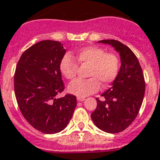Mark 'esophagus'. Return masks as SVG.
Masks as SVG:
<instances>
[{
    "label": "esophagus",
    "mask_w": 160,
    "mask_h": 160,
    "mask_svg": "<svg viewBox=\"0 0 160 160\" xmlns=\"http://www.w3.org/2000/svg\"><path fill=\"white\" fill-rule=\"evenodd\" d=\"M77 100L78 101H84L85 100V97H77Z\"/></svg>",
    "instance_id": "1"
}]
</instances>
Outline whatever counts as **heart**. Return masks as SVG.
Listing matches in <instances>:
<instances>
[{"label": "heart", "mask_w": 160, "mask_h": 160, "mask_svg": "<svg viewBox=\"0 0 160 160\" xmlns=\"http://www.w3.org/2000/svg\"><path fill=\"white\" fill-rule=\"evenodd\" d=\"M78 63L89 65L87 80H75L68 86L69 92L79 97H85L100 90V84L108 86L118 76L120 60L115 54L106 53L98 46H85L74 54ZM61 74L68 80H73L77 75L78 64L70 55L63 56L60 62Z\"/></svg>", "instance_id": "obj_1"}]
</instances>
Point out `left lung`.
Wrapping results in <instances>:
<instances>
[{
  "label": "left lung",
  "instance_id": "8db88e82",
  "mask_svg": "<svg viewBox=\"0 0 160 160\" xmlns=\"http://www.w3.org/2000/svg\"><path fill=\"white\" fill-rule=\"evenodd\" d=\"M98 42L113 46L119 53L121 65L111 87L101 95L105 100L96 99L91 119L100 129L115 134L128 128L138 115L145 91L144 78L139 60L128 46L114 40Z\"/></svg>",
  "mask_w": 160,
  "mask_h": 160
}]
</instances>
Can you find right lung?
Masks as SVG:
<instances>
[{"instance_id":"obj_1","label":"right lung","mask_w":160,"mask_h":160,"mask_svg":"<svg viewBox=\"0 0 160 160\" xmlns=\"http://www.w3.org/2000/svg\"><path fill=\"white\" fill-rule=\"evenodd\" d=\"M65 51L59 41H40L21 55L16 65L14 89L20 110L44 134L65 129L77 105L75 95L57 98L65 89L60 62Z\"/></svg>"}]
</instances>
